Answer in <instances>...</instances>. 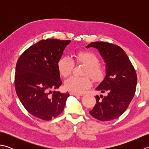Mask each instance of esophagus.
<instances>
[{
	"label": "esophagus",
	"instance_id": "1",
	"mask_svg": "<svg viewBox=\"0 0 149 149\" xmlns=\"http://www.w3.org/2000/svg\"><path fill=\"white\" fill-rule=\"evenodd\" d=\"M70 95H74V96H82L83 95L82 94H79V93H74V92H70Z\"/></svg>",
	"mask_w": 149,
	"mask_h": 149
}]
</instances>
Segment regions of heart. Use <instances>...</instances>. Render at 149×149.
Masks as SVG:
<instances>
[{"label": "heart", "mask_w": 149, "mask_h": 149, "mask_svg": "<svg viewBox=\"0 0 149 149\" xmlns=\"http://www.w3.org/2000/svg\"><path fill=\"white\" fill-rule=\"evenodd\" d=\"M75 61L77 63H82L85 65L82 74L89 75L95 82L102 81L106 75V69L99 64V59L95 54L82 50L75 54ZM59 74L63 77H66L71 74L74 62L68 56H63L57 63ZM91 86V81L87 76L75 77L68 78L65 82V88L68 91L75 93H81Z\"/></svg>", "instance_id": "obj_1"}]
</instances>
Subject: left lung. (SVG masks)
I'll list each match as a JSON object with an SVG mask.
<instances>
[{
	"label": "left lung",
	"mask_w": 149,
	"mask_h": 149,
	"mask_svg": "<svg viewBox=\"0 0 149 149\" xmlns=\"http://www.w3.org/2000/svg\"><path fill=\"white\" fill-rule=\"evenodd\" d=\"M98 49L106 63V74L96 88L106 96H96V104L90 115L100 121H110L122 115L133 98L137 75L128 56L121 47L107 42L90 43L86 48Z\"/></svg>",
	"instance_id": "obj_1"
}]
</instances>
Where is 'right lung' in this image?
<instances>
[{
  "mask_svg": "<svg viewBox=\"0 0 149 149\" xmlns=\"http://www.w3.org/2000/svg\"><path fill=\"white\" fill-rule=\"evenodd\" d=\"M70 42L42 40L29 47L18 59L16 92L27 111L37 118L50 120L64 109L69 93L51 90L58 89L61 85L57 63Z\"/></svg>",
  "mask_w": 149,
  "mask_h": 149,
  "instance_id": "add662e5",
  "label": "right lung"
}]
</instances>
